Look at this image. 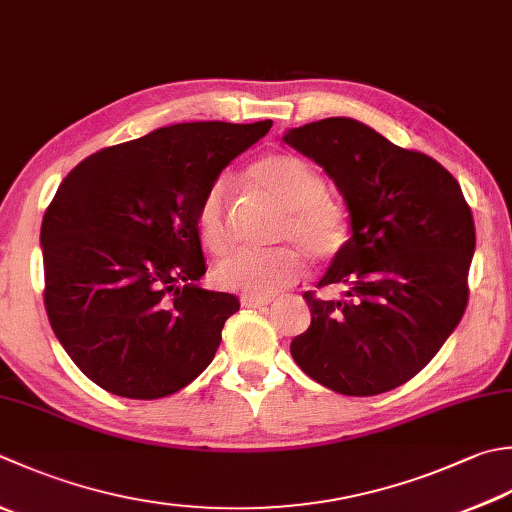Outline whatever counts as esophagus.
<instances>
[{
  "instance_id": "esophagus-1",
  "label": "esophagus",
  "mask_w": 512,
  "mask_h": 512,
  "mask_svg": "<svg viewBox=\"0 0 512 512\" xmlns=\"http://www.w3.org/2000/svg\"><path fill=\"white\" fill-rule=\"evenodd\" d=\"M239 304H242L244 308H262V306H268V304H270V297L242 295V299H239Z\"/></svg>"
}]
</instances>
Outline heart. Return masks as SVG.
Segmentation results:
<instances>
[{
    "label": "heart",
    "instance_id": "heart-1",
    "mask_svg": "<svg viewBox=\"0 0 512 512\" xmlns=\"http://www.w3.org/2000/svg\"><path fill=\"white\" fill-rule=\"evenodd\" d=\"M246 182L255 193L282 208L275 226V242L284 246L226 255L213 270L217 286L246 295L268 297L288 286L302 273L304 255L313 262H328L342 253L350 226L344 206L328 197L324 175L293 153H270L246 168ZM199 242L213 255H222L233 242L230 208L224 179L210 184L195 210Z\"/></svg>",
    "mask_w": 512,
    "mask_h": 512
}]
</instances>
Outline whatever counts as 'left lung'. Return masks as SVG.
Returning a JSON list of instances; mask_svg holds the SVG:
<instances>
[{"label": "left lung", "mask_w": 512, "mask_h": 512, "mask_svg": "<svg viewBox=\"0 0 512 512\" xmlns=\"http://www.w3.org/2000/svg\"><path fill=\"white\" fill-rule=\"evenodd\" d=\"M342 193L350 239L317 288L310 326L290 344L304 373L339 395L370 397L406 384L457 328L468 304L475 222L448 170L350 117L288 130Z\"/></svg>", "instance_id": "8db88e82"}]
</instances>
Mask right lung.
Returning <instances> with one entry per match:
<instances>
[{
	"label": "right lung",
	"mask_w": 512,
	"mask_h": 512,
	"mask_svg": "<svg viewBox=\"0 0 512 512\" xmlns=\"http://www.w3.org/2000/svg\"><path fill=\"white\" fill-rule=\"evenodd\" d=\"M273 122H188L77 164L42 222L44 304L59 344L97 386L159 399L213 362L235 295L206 273L199 199Z\"/></svg>",
	"instance_id": "right-lung-1"
}]
</instances>
